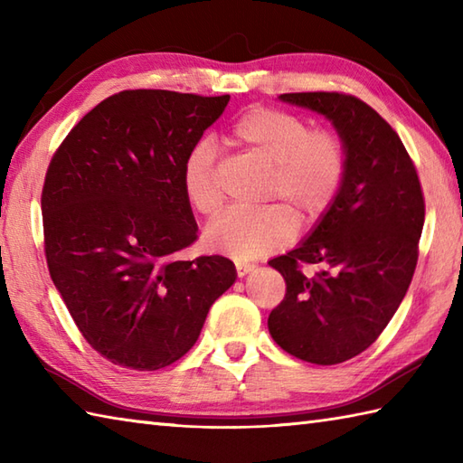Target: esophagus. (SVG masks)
I'll return each mask as SVG.
<instances>
[{
  "mask_svg": "<svg viewBox=\"0 0 463 463\" xmlns=\"http://www.w3.org/2000/svg\"><path fill=\"white\" fill-rule=\"evenodd\" d=\"M254 269V264H249V262H237V274H239V279H242V277H247V274H250Z\"/></svg>",
  "mask_w": 463,
  "mask_h": 463,
  "instance_id": "34e87169",
  "label": "esophagus"
}]
</instances>
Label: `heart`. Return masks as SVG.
<instances>
[{
  "mask_svg": "<svg viewBox=\"0 0 463 463\" xmlns=\"http://www.w3.org/2000/svg\"><path fill=\"white\" fill-rule=\"evenodd\" d=\"M229 139L272 165L267 199L280 204L224 211L204 231L211 250L241 262L279 250L297 234V219L302 226L318 222L336 201L348 156L334 131L310 129L307 121L287 111L252 107L234 121ZM181 184L194 211L214 214L221 209L211 139H199L186 151Z\"/></svg>",
  "mask_w": 463,
  "mask_h": 463,
  "instance_id": "heart-1",
  "label": "heart"
}]
</instances>
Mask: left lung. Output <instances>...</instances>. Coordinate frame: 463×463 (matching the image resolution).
<instances>
[{"mask_svg": "<svg viewBox=\"0 0 463 463\" xmlns=\"http://www.w3.org/2000/svg\"><path fill=\"white\" fill-rule=\"evenodd\" d=\"M332 123L348 166L328 213L297 249L269 260L287 294L269 317L282 350L330 366L366 350L394 317L414 277L424 226V194L398 133L352 95L284 93ZM302 263L321 270L307 278Z\"/></svg>", "mask_w": 463, "mask_h": 463, "instance_id": "8db88e82", "label": "left lung"}]
</instances>
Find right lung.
I'll list each match as a JSON object with an SVG mask.
<instances>
[{"label":"right lung","instance_id":"add662e5","mask_svg":"<svg viewBox=\"0 0 463 463\" xmlns=\"http://www.w3.org/2000/svg\"><path fill=\"white\" fill-rule=\"evenodd\" d=\"M229 99L121 91L93 107L49 163V274L83 338L119 366L151 372L184 356L237 280L219 254L176 259L199 231L183 159Z\"/></svg>","mask_w":463,"mask_h":463}]
</instances>
